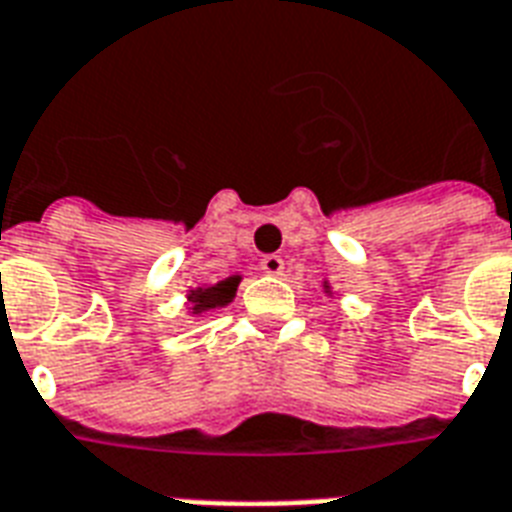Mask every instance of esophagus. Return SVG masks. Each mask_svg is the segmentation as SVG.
<instances>
[{
	"label": "esophagus",
	"mask_w": 512,
	"mask_h": 512,
	"mask_svg": "<svg viewBox=\"0 0 512 512\" xmlns=\"http://www.w3.org/2000/svg\"><path fill=\"white\" fill-rule=\"evenodd\" d=\"M261 269H264L267 275H283V269H285L283 256H277V253H267V256L261 259Z\"/></svg>",
	"instance_id": "34e87169"
}]
</instances>
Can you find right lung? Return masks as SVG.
<instances>
[{"mask_svg": "<svg viewBox=\"0 0 512 512\" xmlns=\"http://www.w3.org/2000/svg\"><path fill=\"white\" fill-rule=\"evenodd\" d=\"M237 283H240V277H229V280H221V283L213 285V288H200V291H194L192 293L194 310L202 312V310H208V307L227 304V301L235 296Z\"/></svg>", "mask_w": 512, "mask_h": 512, "instance_id": "obj_1", "label": "right lung"}]
</instances>
